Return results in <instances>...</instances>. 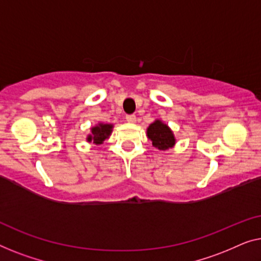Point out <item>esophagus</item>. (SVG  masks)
<instances>
[{
  "label": "esophagus",
  "instance_id": "esophagus-1",
  "mask_svg": "<svg viewBox=\"0 0 261 261\" xmlns=\"http://www.w3.org/2000/svg\"><path fill=\"white\" fill-rule=\"evenodd\" d=\"M125 118L129 123H135L136 122V116L135 115H126Z\"/></svg>",
  "mask_w": 261,
  "mask_h": 261
}]
</instances>
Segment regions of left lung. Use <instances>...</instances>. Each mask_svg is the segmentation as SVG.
<instances>
[{"label": "left lung", "mask_w": 261, "mask_h": 261, "mask_svg": "<svg viewBox=\"0 0 261 261\" xmlns=\"http://www.w3.org/2000/svg\"><path fill=\"white\" fill-rule=\"evenodd\" d=\"M148 137L152 145L160 150H168L175 144V137L168 125L161 120H156L148 127Z\"/></svg>", "instance_id": "8db88e82"}]
</instances>
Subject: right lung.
Here are the masks:
<instances>
[{
  "mask_svg": "<svg viewBox=\"0 0 261 261\" xmlns=\"http://www.w3.org/2000/svg\"><path fill=\"white\" fill-rule=\"evenodd\" d=\"M111 132L112 125H110V124H99V125L92 127V135L87 137V141L93 142L97 145L101 144L106 138H109Z\"/></svg>",
  "mask_w": 261,
  "mask_h": 261,
  "instance_id": "add662e5",
  "label": "right lung"
}]
</instances>
